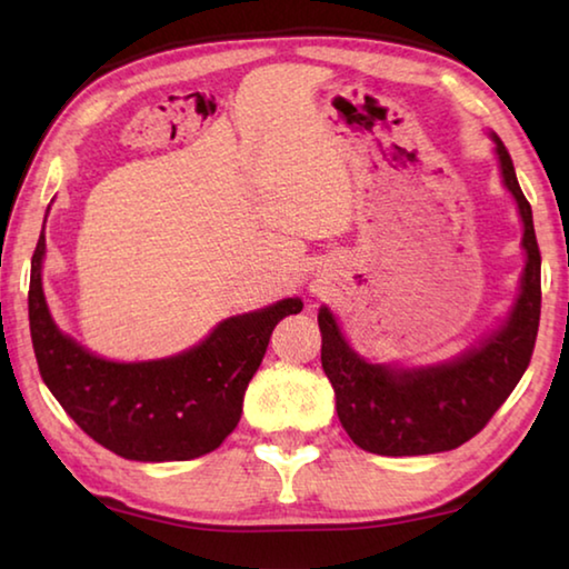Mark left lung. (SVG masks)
Segmentation results:
<instances>
[{"mask_svg":"<svg viewBox=\"0 0 569 569\" xmlns=\"http://www.w3.org/2000/svg\"><path fill=\"white\" fill-rule=\"evenodd\" d=\"M505 186L525 223L522 293L497 333L457 361L431 369H387L349 349L329 308L319 311L321 363L336 393V411L356 447L381 457H417L457 449L487 427L532 359L542 283L539 246L512 158L495 134Z\"/></svg>","mask_w":569,"mask_h":569,"instance_id":"left-lung-1","label":"left lung"}]
</instances>
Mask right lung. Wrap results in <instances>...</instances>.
I'll use <instances>...</instances> for the list:
<instances>
[{
  "label": "right lung",
  "mask_w": 569,
  "mask_h": 569,
  "mask_svg": "<svg viewBox=\"0 0 569 569\" xmlns=\"http://www.w3.org/2000/svg\"><path fill=\"white\" fill-rule=\"evenodd\" d=\"M42 256L44 233L32 256L30 331L47 389L84 435L134 461H186L223 445L276 323L303 308L298 298H286L233 316L172 359L114 363L57 329L42 293Z\"/></svg>",
  "instance_id": "add662e5"
}]
</instances>
